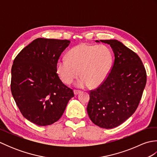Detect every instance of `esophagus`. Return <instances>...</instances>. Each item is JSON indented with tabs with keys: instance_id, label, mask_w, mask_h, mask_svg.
I'll list each match as a JSON object with an SVG mask.
<instances>
[{
	"instance_id": "1",
	"label": "esophagus",
	"mask_w": 157,
	"mask_h": 157,
	"mask_svg": "<svg viewBox=\"0 0 157 157\" xmlns=\"http://www.w3.org/2000/svg\"><path fill=\"white\" fill-rule=\"evenodd\" d=\"M73 92H74L75 95H77V94H78L79 92H81V91L78 90H73Z\"/></svg>"
}]
</instances>
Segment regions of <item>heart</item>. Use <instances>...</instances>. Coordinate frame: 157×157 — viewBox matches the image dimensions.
<instances>
[{
    "instance_id": "heart-1",
    "label": "heart",
    "mask_w": 157,
    "mask_h": 157,
    "mask_svg": "<svg viewBox=\"0 0 157 157\" xmlns=\"http://www.w3.org/2000/svg\"><path fill=\"white\" fill-rule=\"evenodd\" d=\"M113 61L111 51L105 45L80 44L67 52V59H61L56 64V72L61 81L71 84L79 75L78 87L89 84L95 87L105 80L111 71Z\"/></svg>"
}]
</instances>
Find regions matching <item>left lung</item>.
<instances>
[{
  "instance_id": "obj_1",
  "label": "left lung",
  "mask_w": 157,
  "mask_h": 157,
  "mask_svg": "<svg viewBox=\"0 0 157 157\" xmlns=\"http://www.w3.org/2000/svg\"><path fill=\"white\" fill-rule=\"evenodd\" d=\"M100 41L111 46L115 60L105 80L90 90L87 111L95 125L112 129L121 125L137 109L146 84V71L139 56L121 42Z\"/></svg>"
}]
</instances>
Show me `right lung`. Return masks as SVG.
<instances>
[{
  "label": "right lung",
  "instance_id": "add662e5",
  "mask_svg": "<svg viewBox=\"0 0 157 157\" xmlns=\"http://www.w3.org/2000/svg\"><path fill=\"white\" fill-rule=\"evenodd\" d=\"M67 40L37 38L17 55L11 68V90L25 119L40 126L57 121L74 96L56 73Z\"/></svg>",
  "mask_w": 157,
  "mask_h": 157
}]
</instances>
